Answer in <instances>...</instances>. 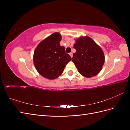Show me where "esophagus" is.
Listing matches in <instances>:
<instances>
[{"label": "esophagus", "instance_id": "esophagus-1", "mask_svg": "<svg viewBox=\"0 0 130 130\" xmlns=\"http://www.w3.org/2000/svg\"><path fill=\"white\" fill-rule=\"evenodd\" d=\"M69 55L70 56V57H73V53H69Z\"/></svg>", "mask_w": 130, "mask_h": 130}]
</instances>
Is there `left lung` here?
<instances>
[{
	"mask_svg": "<svg viewBox=\"0 0 130 130\" xmlns=\"http://www.w3.org/2000/svg\"><path fill=\"white\" fill-rule=\"evenodd\" d=\"M76 52L73 54L72 62L78 72L86 77L96 75L105 62L103 50L88 36L77 38L74 45Z\"/></svg>",
	"mask_w": 130,
	"mask_h": 130,
	"instance_id": "left-lung-1",
	"label": "left lung"
}]
</instances>
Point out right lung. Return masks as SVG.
Instances as JSON below:
<instances>
[{
    "label": "right lung",
    "mask_w": 130,
    "mask_h": 130,
    "mask_svg": "<svg viewBox=\"0 0 130 130\" xmlns=\"http://www.w3.org/2000/svg\"><path fill=\"white\" fill-rule=\"evenodd\" d=\"M61 36L55 32L44 39L36 47L34 55L35 68L45 78L55 79L63 72L66 65L71 61L65 48L61 46Z\"/></svg>",
    "instance_id": "1"
}]
</instances>
